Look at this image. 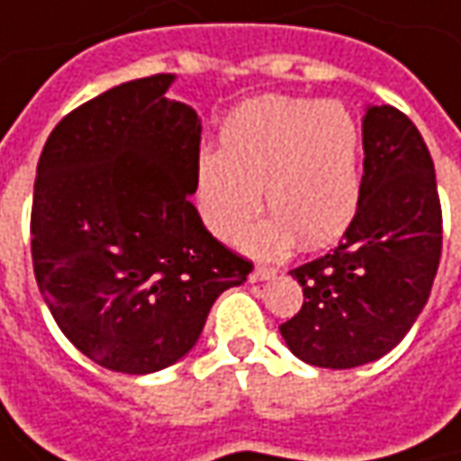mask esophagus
I'll list each match as a JSON object with an SVG mask.
<instances>
[{"instance_id":"34e87169","label":"esophagus","mask_w":461,"mask_h":461,"mask_svg":"<svg viewBox=\"0 0 461 461\" xmlns=\"http://www.w3.org/2000/svg\"><path fill=\"white\" fill-rule=\"evenodd\" d=\"M273 276H276V271H273L271 266H256L253 273H250V281H268Z\"/></svg>"}]
</instances>
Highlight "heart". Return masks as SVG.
<instances>
[{
    "label": "heart",
    "mask_w": 461,
    "mask_h": 461,
    "mask_svg": "<svg viewBox=\"0 0 461 461\" xmlns=\"http://www.w3.org/2000/svg\"><path fill=\"white\" fill-rule=\"evenodd\" d=\"M361 173V128L346 104L266 95L225 117L218 152L198 158L195 203L215 236L238 240L263 195L271 215L250 249L281 250L296 236L323 249L354 223Z\"/></svg>",
    "instance_id": "b5f03b06"
}]
</instances>
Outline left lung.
<instances>
[{
	"instance_id": "1",
	"label": "left lung",
	"mask_w": 461,
	"mask_h": 461,
	"mask_svg": "<svg viewBox=\"0 0 461 461\" xmlns=\"http://www.w3.org/2000/svg\"><path fill=\"white\" fill-rule=\"evenodd\" d=\"M361 203L341 243L291 271L303 306L281 323L285 346L321 369L389 354L427 306L442 256L434 163L417 125L392 104L364 115Z\"/></svg>"
}]
</instances>
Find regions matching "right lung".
Returning <instances> with one entry per match:
<instances>
[{
	"label": "right lung",
	"instance_id": "add662e5",
	"mask_svg": "<svg viewBox=\"0 0 461 461\" xmlns=\"http://www.w3.org/2000/svg\"><path fill=\"white\" fill-rule=\"evenodd\" d=\"M176 75L122 82L65 115L32 198V263L57 326L95 364L152 374L200 339L246 261L205 230L190 195L200 117Z\"/></svg>",
	"mask_w": 461,
	"mask_h": 461
}]
</instances>
